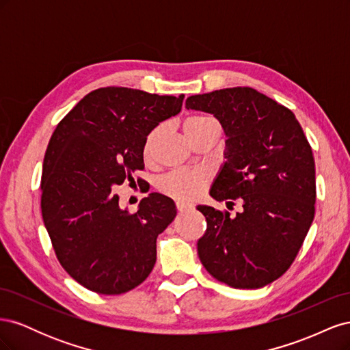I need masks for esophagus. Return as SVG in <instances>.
I'll use <instances>...</instances> for the list:
<instances>
[{"label":"esophagus","mask_w":350,"mask_h":350,"mask_svg":"<svg viewBox=\"0 0 350 350\" xmlns=\"http://www.w3.org/2000/svg\"><path fill=\"white\" fill-rule=\"evenodd\" d=\"M176 208H178L179 213H183V211H187V210L191 208V206L183 203V201H176Z\"/></svg>","instance_id":"1"}]
</instances>
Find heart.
I'll return each instance as SVG.
<instances>
[{
    "mask_svg": "<svg viewBox=\"0 0 350 350\" xmlns=\"http://www.w3.org/2000/svg\"><path fill=\"white\" fill-rule=\"evenodd\" d=\"M210 121H215V120L204 115L191 116V118H188L184 122L185 135H191L197 133L201 126H204ZM157 133L159 130H154L147 135L146 143H144V157L150 156ZM207 184H208V174L206 171H185V169H183V171H175L162 178L161 189L165 194L171 196L178 201L189 203V201H194L201 196Z\"/></svg>",
    "mask_w": 350,
    "mask_h": 350,
    "instance_id": "1",
    "label": "heart"
}]
</instances>
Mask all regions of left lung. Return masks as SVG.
Masks as SVG:
<instances>
[{"mask_svg":"<svg viewBox=\"0 0 350 350\" xmlns=\"http://www.w3.org/2000/svg\"><path fill=\"white\" fill-rule=\"evenodd\" d=\"M185 108L211 113L226 135L210 196L242 203L235 217L197 206L207 221L197 241L200 261L232 288H262L289 269L314 220L311 146L293 112L256 89L193 94Z\"/></svg>","mask_w":350,"mask_h":350,"instance_id":"left-lung-1","label":"left lung"}]
</instances>
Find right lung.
<instances>
[{
	"label": "right lung",
	"mask_w": 350,
	"mask_h": 350,
	"mask_svg": "<svg viewBox=\"0 0 350 350\" xmlns=\"http://www.w3.org/2000/svg\"><path fill=\"white\" fill-rule=\"evenodd\" d=\"M184 94L102 88L86 94L52 134L42 171V217L61 266L84 288L120 295L156 262V238L176 216L174 201L150 193L130 215L112 187L143 171L153 129L183 108Z\"/></svg>",
	"instance_id": "1"
}]
</instances>
